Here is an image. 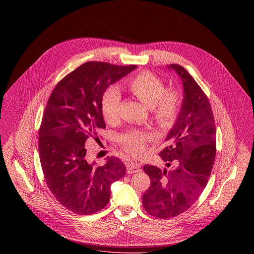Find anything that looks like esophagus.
Returning a JSON list of instances; mask_svg holds the SVG:
<instances>
[{"label": "esophagus", "mask_w": 254, "mask_h": 254, "mask_svg": "<svg viewBox=\"0 0 254 254\" xmlns=\"http://www.w3.org/2000/svg\"><path fill=\"white\" fill-rule=\"evenodd\" d=\"M140 168V165L137 164V163H134V162H129V164H127V173H135V172H138L141 170Z\"/></svg>", "instance_id": "34e87169"}]
</instances>
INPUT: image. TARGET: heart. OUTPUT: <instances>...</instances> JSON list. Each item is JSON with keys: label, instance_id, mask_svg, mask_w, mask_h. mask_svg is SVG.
Masks as SVG:
<instances>
[{"label": "heart", "instance_id": "heart-1", "mask_svg": "<svg viewBox=\"0 0 254 254\" xmlns=\"http://www.w3.org/2000/svg\"><path fill=\"white\" fill-rule=\"evenodd\" d=\"M128 89L141 103L151 109L155 119L162 126L167 127L174 122L180 106L179 94L175 90H166L163 81L155 75L149 72L137 75L128 82ZM120 101V92L115 87H109L104 92L101 109L106 121L117 119ZM151 138L149 133L130 130L122 134L120 142L127 152L139 155L145 151V143Z\"/></svg>", "mask_w": 254, "mask_h": 254}]
</instances>
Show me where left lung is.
<instances>
[{
  "instance_id": "obj_1",
  "label": "left lung",
  "mask_w": 254,
  "mask_h": 254,
  "mask_svg": "<svg viewBox=\"0 0 254 254\" xmlns=\"http://www.w3.org/2000/svg\"><path fill=\"white\" fill-rule=\"evenodd\" d=\"M168 68L183 83L181 109L165 141L169 146L160 152L172 169L144 166L151 185L143 195V205L152 216L175 217L189 209L204 190L216 154V128L207 97L192 76L179 64Z\"/></svg>"
}]
</instances>
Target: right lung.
I'll list each match as a JSON object with an SVG mask.
<instances>
[{
  "mask_svg": "<svg viewBox=\"0 0 254 254\" xmlns=\"http://www.w3.org/2000/svg\"><path fill=\"white\" fill-rule=\"evenodd\" d=\"M135 68L87 62L62 79L49 97L39 130L40 161L49 190L74 213L90 215L103 209L111 184L125 176L119 158L108 157L103 166L88 163L85 145L89 137L99 140L98 129L106 128L104 92Z\"/></svg>",
  "mask_w": 254,
  "mask_h": 254,
  "instance_id": "add662e5",
  "label": "right lung"
}]
</instances>
